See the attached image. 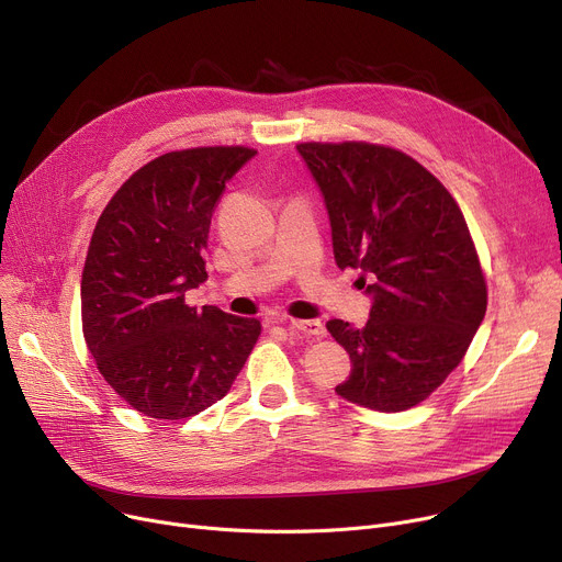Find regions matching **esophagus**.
Segmentation results:
<instances>
[{
    "label": "esophagus",
    "instance_id": "esophagus-1",
    "mask_svg": "<svg viewBox=\"0 0 562 562\" xmlns=\"http://www.w3.org/2000/svg\"><path fill=\"white\" fill-rule=\"evenodd\" d=\"M276 323H284L291 330H299L307 337H323L326 335V326L321 321H296V318H280Z\"/></svg>",
    "mask_w": 562,
    "mask_h": 562
}]
</instances>
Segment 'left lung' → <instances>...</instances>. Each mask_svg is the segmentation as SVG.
Here are the masks:
<instances>
[{"label":"left lung","mask_w":562,"mask_h":562,"mask_svg":"<svg viewBox=\"0 0 562 562\" xmlns=\"http://www.w3.org/2000/svg\"><path fill=\"white\" fill-rule=\"evenodd\" d=\"M296 150L326 200L337 266L360 269L373 299L364 328L326 323L352 364L335 392L378 412L415 407L462 362L487 310L460 206L394 147L346 140Z\"/></svg>","instance_id":"1"}]
</instances>
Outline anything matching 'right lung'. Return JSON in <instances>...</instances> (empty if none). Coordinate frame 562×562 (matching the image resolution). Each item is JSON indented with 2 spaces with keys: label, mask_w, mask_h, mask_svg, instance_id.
Returning <instances> with one entry per match:
<instances>
[{
  "label": "right lung",
  "mask_w": 562,
  "mask_h": 562,
  "mask_svg": "<svg viewBox=\"0 0 562 562\" xmlns=\"http://www.w3.org/2000/svg\"><path fill=\"white\" fill-rule=\"evenodd\" d=\"M257 153L191 147L138 168L104 206L81 273L83 339L104 380L153 419H189L221 401L261 333L257 318L184 293L206 280L212 214Z\"/></svg>",
  "instance_id": "1"
}]
</instances>
